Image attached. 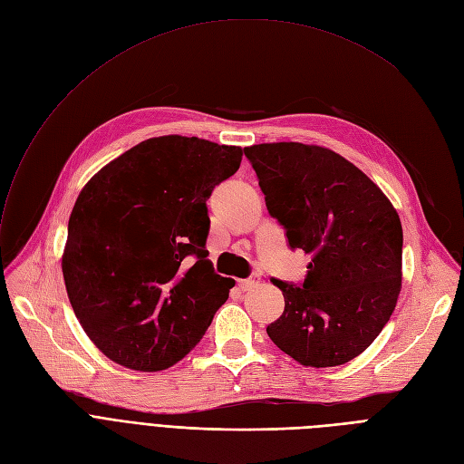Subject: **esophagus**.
<instances>
[{"mask_svg": "<svg viewBox=\"0 0 464 464\" xmlns=\"http://www.w3.org/2000/svg\"><path fill=\"white\" fill-rule=\"evenodd\" d=\"M260 283V276L258 274H253L251 277H247V279H241V281H237V286H239V291H251V289H255V286Z\"/></svg>", "mask_w": 464, "mask_h": 464, "instance_id": "1", "label": "esophagus"}]
</instances>
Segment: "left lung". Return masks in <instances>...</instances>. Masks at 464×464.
Listing matches in <instances>:
<instances>
[{
    "instance_id": "obj_1",
    "label": "left lung",
    "mask_w": 464,
    "mask_h": 464,
    "mask_svg": "<svg viewBox=\"0 0 464 464\" xmlns=\"http://www.w3.org/2000/svg\"><path fill=\"white\" fill-rule=\"evenodd\" d=\"M266 208L312 255L270 340L302 366L349 362L378 338L402 289V225L383 190L338 152L296 141L246 147Z\"/></svg>"
}]
</instances>
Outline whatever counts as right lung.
<instances>
[{"label": "right lung", "mask_w": 464, "mask_h": 464, "mask_svg": "<svg viewBox=\"0 0 464 464\" xmlns=\"http://www.w3.org/2000/svg\"><path fill=\"white\" fill-rule=\"evenodd\" d=\"M241 157V147L200 138H150L82 187L62 274L75 317L107 359L159 372L206 334L234 286L208 260L206 200Z\"/></svg>", "instance_id": "obj_1"}]
</instances>
